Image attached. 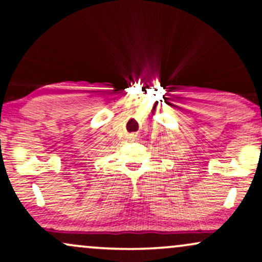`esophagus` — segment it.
Here are the masks:
<instances>
[{
	"instance_id": "obj_1",
	"label": "esophagus",
	"mask_w": 262,
	"mask_h": 262,
	"mask_svg": "<svg viewBox=\"0 0 262 262\" xmlns=\"http://www.w3.org/2000/svg\"><path fill=\"white\" fill-rule=\"evenodd\" d=\"M133 139H137V135H134V137H133Z\"/></svg>"
}]
</instances>
